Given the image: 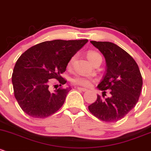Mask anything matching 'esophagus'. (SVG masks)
I'll use <instances>...</instances> for the list:
<instances>
[{
    "label": "esophagus",
    "mask_w": 151,
    "mask_h": 151,
    "mask_svg": "<svg viewBox=\"0 0 151 151\" xmlns=\"http://www.w3.org/2000/svg\"><path fill=\"white\" fill-rule=\"evenodd\" d=\"M77 89H79V90H81V91H83V92H85V91L87 90V89H85V88H83V87H79V86H78Z\"/></svg>",
    "instance_id": "1"
}]
</instances>
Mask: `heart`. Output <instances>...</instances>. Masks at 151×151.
Returning a JSON list of instances; mask_svg holds the SVG:
<instances>
[{
  "mask_svg": "<svg viewBox=\"0 0 151 151\" xmlns=\"http://www.w3.org/2000/svg\"><path fill=\"white\" fill-rule=\"evenodd\" d=\"M99 56H101V55L95 51H89L87 53V57L91 62H93L95 59H97ZM73 58L70 60V63L73 62ZM72 81L75 84L80 85V86H90L92 83V79L86 76L76 75L72 78Z\"/></svg>",
  "mask_w": 151,
  "mask_h": 151,
  "instance_id": "1",
  "label": "heart"
}]
</instances>
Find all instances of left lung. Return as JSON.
I'll use <instances>...</instances> for the list:
<instances>
[{"label":"left lung","instance_id":"obj_1","mask_svg":"<svg viewBox=\"0 0 151 151\" xmlns=\"http://www.w3.org/2000/svg\"><path fill=\"white\" fill-rule=\"evenodd\" d=\"M104 56L106 70L98 89H110V96L97 100L88 106L89 111L105 122H117L125 117L138 102L142 78L134 59L114 43L90 41Z\"/></svg>","mask_w":151,"mask_h":151}]
</instances>
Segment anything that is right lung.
Segmentation results:
<instances>
[{
	"label": "right lung",
	"mask_w": 151,
	"mask_h": 151,
	"mask_svg": "<svg viewBox=\"0 0 151 151\" xmlns=\"http://www.w3.org/2000/svg\"><path fill=\"white\" fill-rule=\"evenodd\" d=\"M87 40H55L39 43L25 51L17 59L12 81L14 97L20 108L35 118H45L57 111L64 104L70 86L49 90L50 79L62 84L61 76L71 58Z\"/></svg>",
	"instance_id": "1"
}]
</instances>
